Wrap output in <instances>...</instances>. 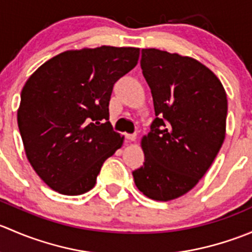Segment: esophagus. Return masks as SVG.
Returning <instances> with one entry per match:
<instances>
[{
	"mask_svg": "<svg viewBox=\"0 0 252 252\" xmlns=\"http://www.w3.org/2000/svg\"><path fill=\"white\" fill-rule=\"evenodd\" d=\"M124 136H126V140H129V141H135V139H136V134L126 133V134H124Z\"/></svg>",
	"mask_w": 252,
	"mask_h": 252,
	"instance_id": "1",
	"label": "esophagus"
}]
</instances>
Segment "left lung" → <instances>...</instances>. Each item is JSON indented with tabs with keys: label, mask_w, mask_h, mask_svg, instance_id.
Listing matches in <instances>:
<instances>
[{
	"label": "left lung",
	"mask_w": 252,
	"mask_h": 252,
	"mask_svg": "<svg viewBox=\"0 0 252 252\" xmlns=\"http://www.w3.org/2000/svg\"><path fill=\"white\" fill-rule=\"evenodd\" d=\"M140 65L156 118L141 144L145 162L133 172L144 195L169 201L199 183L222 147L228 101L204 64L157 48H142Z\"/></svg>",
	"instance_id": "obj_1"
}]
</instances>
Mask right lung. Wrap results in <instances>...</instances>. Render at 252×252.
<instances>
[{
	"label": "right lung",
	"mask_w": 252,
	"mask_h": 252,
	"mask_svg": "<svg viewBox=\"0 0 252 252\" xmlns=\"http://www.w3.org/2000/svg\"><path fill=\"white\" fill-rule=\"evenodd\" d=\"M139 48L65 51L41 65L20 95L18 126L25 154L52 190L93 189L103 162L123 144L110 122L113 86L139 61Z\"/></svg>",
	"instance_id": "obj_1"
}]
</instances>
